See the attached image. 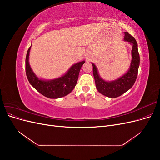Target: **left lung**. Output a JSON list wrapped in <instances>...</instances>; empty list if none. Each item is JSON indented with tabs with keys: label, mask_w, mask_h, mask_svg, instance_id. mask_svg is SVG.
Returning <instances> with one entry per match:
<instances>
[{
	"label": "left lung",
	"mask_w": 160,
	"mask_h": 160,
	"mask_svg": "<svg viewBox=\"0 0 160 160\" xmlns=\"http://www.w3.org/2000/svg\"><path fill=\"white\" fill-rule=\"evenodd\" d=\"M124 33V41H128L132 45V60L131 62L129 69L126 73L115 81H105L101 78L96 66L92 63L97 89L100 93L111 98H118L132 88L138 76L139 66V54L138 49V43L134 37L128 32H125Z\"/></svg>",
	"instance_id": "obj_1"
}]
</instances>
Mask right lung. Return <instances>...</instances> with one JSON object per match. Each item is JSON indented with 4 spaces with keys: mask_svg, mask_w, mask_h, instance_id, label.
<instances>
[{
    "mask_svg": "<svg viewBox=\"0 0 160 160\" xmlns=\"http://www.w3.org/2000/svg\"><path fill=\"white\" fill-rule=\"evenodd\" d=\"M31 47V46L27 51L25 61L26 75L30 84L41 94L51 99L60 98L70 93L77 84L80 69L85 63V61L72 65L63 76L59 78L48 81L42 80L34 73L28 62Z\"/></svg>",
    "mask_w": 160,
    "mask_h": 160,
    "instance_id": "obj_1",
    "label": "right lung"
}]
</instances>
